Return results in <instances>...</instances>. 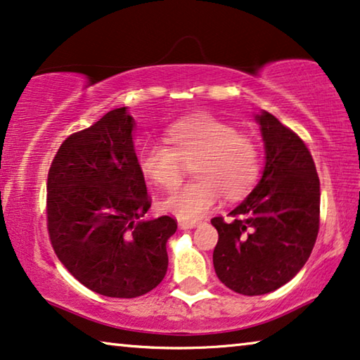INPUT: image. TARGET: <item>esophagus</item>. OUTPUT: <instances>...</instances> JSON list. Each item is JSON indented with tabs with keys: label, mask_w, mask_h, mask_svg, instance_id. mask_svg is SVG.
<instances>
[{
	"label": "esophagus",
	"mask_w": 360,
	"mask_h": 360,
	"mask_svg": "<svg viewBox=\"0 0 360 360\" xmlns=\"http://www.w3.org/2000/svg\"><path fill=\"white\" fill-rule=\"evenodd\" d=\"M199 225H200V221H184V220L179 221L181 230H191V229H195V226H199Z\"/></svg>",
	"instance_id": "1"
}]
</instances>
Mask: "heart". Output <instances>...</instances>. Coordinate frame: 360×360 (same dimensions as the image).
<instances>
[{"label":"heart","mask_w":360,"mask_h":360,"mask_svg":"<svg viewBox=\"0 0 360 360\" xmlns=\"http://www.w3.org/2000/svg\"><path fill=\"white\" fill-rule=\"evenodd\" d=\"M169 146L151 143L139 153V168L153 187L169 191L181 182L184 165L192 163L191 182L165 197L161 209L184 221H195L219 204L238 200L259 176L256 141L212 114H192L166 129Z\"/></svg>","instance_id":"b5f03b06"}]
</instances>
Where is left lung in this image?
I'll use <instances>...</instances> for the list:
<instances>
[{
	"instance_id": "left-lung-1",
	"label": "left lung",
	"mask_w": 360,
	"mask_h": 360,
	"mask_svg": "<svg viewBox=\"0 0 360 360\" xmlns=\"http://www.w3.org/2000/svg\"><path fill=\"white\" fill-rule=\"evenodd\" d=\"M264 141V169L255 189L230 212L212 219L219 231L217 277L243 295H264L292 281L305 266L320 229V179L300 136L261 110L255 114Z\"/></svg>"
}]
</instances>
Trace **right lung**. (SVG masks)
I'll list each match as a JSON object with an SVG mask.
<instances>
[{"mask_svg": "<svg viewBox=\"0 0 360 360\" xmlns=\"http://www.w3.org/2000/svg\"><path fill=\"white\" fill-rule=\"evenodd\" d=\"M127 108L109 110L70 135L47 179V221L55 255L75 279L105 297L153 290L168 271V215L143 220L151 200L134 146Z\"/></svg>", "mask_w": 360, "mask_h": 360, "instance_id": "add662e5", "label": "right lung"}]
</instances>
